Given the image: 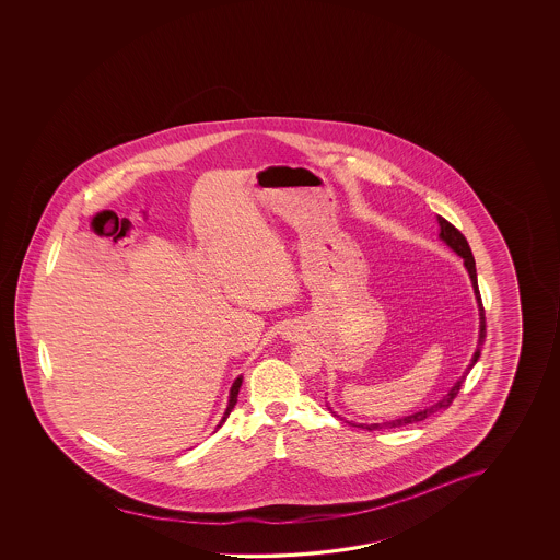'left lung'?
Instances as JSON below:
<instances>
[{"mask_svg": "<svg viewBox=\"0 0 560 560\" xmlns=\"http://www.w3.org/2000/svg\"><path fill=\"white\" fill-rule=\"evenodd\" d=\"M438 222H440V238L450 246L457 256L463 257V261H465V267H467L468 277H470V281H472V289H475V296H477L478 303V316H480V328H478V341L477 349H475V355L470 359V363H468L467 369H465V373L463 376L458 378L455 385L451 386L450 393L440 398L438 402L431 404L428 408H423L420 412L410 413V416H402V418H396V420H390V422L383 423H359L358 428H363V430H390V428H402V425H408V423H418L425 420L428 416L431 413L441 412V410H447L450 408L451 402H453V398L458 395V390H460V386L465 383V378H467L468 371L477 365L478 358H480V348L485 346L486 338V320H485V306H482V299H480V291H478V279H477V266H475V257H472V252H470V246H468L467 238L458 232L451 222L445 221L443 217H438ZM355 425V423H353Z\"/></svg>", "mask_w": 560, "mask_h": 560, "instance_id": "1", "label": "left lung"}]
</instances>
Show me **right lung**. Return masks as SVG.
Returning <instances> with one entry per match:
<instances>
[{"label": "right lung", "instance_id": "add662e5", "mask_svg": "<svg viewBox=\"0 0 560 560\" xmlns=\"http://www.w3.org/2000/svg\"><path fill=\"white\" fill-rule=\"evenodd\" d=\"M240 386H242V375L232 383V388H230V396H229V406H226V412H224V416H222L221 423H219V428H221L222 423L226 422V418H229L230 412H232V408L236 406V402H238V390Z\"/></svg>", "mask_w": 560, "mask_h": 560}]
</instances>
